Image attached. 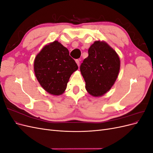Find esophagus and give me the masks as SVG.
<instances>
[{
  "label": "esophagus",
  "instance_id": "esophagus-1",
  "mask_svg": "<svg viewBox=\"0 0 153 153\" xmlns=\"http://www.w3.org/2000/svg\"><path fill=\"white\" fill-rule=\"evenodd\" d=\"M75 61H76V64H77V65H78V67H79V66H80V61H79V60H78V59H76Z\"/></svg>",
  "mask_w": 153,
  "mask_h": 153
}]
</instances>
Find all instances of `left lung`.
Masks as SVG:
<instances>
[{
  "mask_svg": "<svg viewBox=\"0 0 153 153\" xmlns=\"http://www.w3.org/2000/svg\"><path fill=\"white\" fill-rule=\"evenodd\" d=\"M88 53L81 64L80 71L87 92L93 96H101L111 89L116 80L120 59L115 51L103 41H95Z\"/></svg>",
  "mask_w": 153,
  "mask_h": 153,
  "instance_id": "8db88e82",
  "label": "left lung"
}]
</instances>
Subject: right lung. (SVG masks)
I'll return each instance as SVG.
<instances>
[{"label": "right lung", "instance_id": "obj_1", "mask_svg": "<svg viewBox=\"0 0 153 153\" xmlns=\"http://www.w3.org/2000/svg\"><path fill=\"white\" fill-rule=\"evenodd\" d=\"M34 68L37 80L43 89L51 94L59 96L66 90L69 78L78 66L68 50L55 41L37 55Z\"/></svg>", "mask_w": 153, "mask_h": 153}]
</instances>
